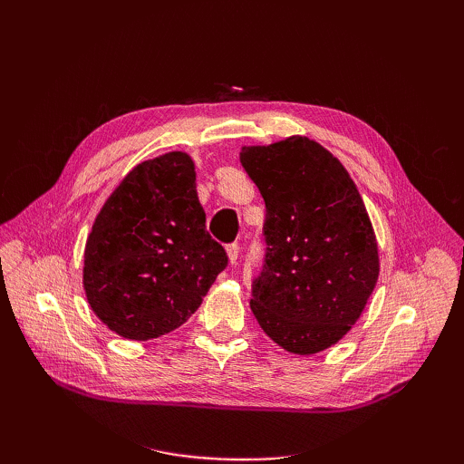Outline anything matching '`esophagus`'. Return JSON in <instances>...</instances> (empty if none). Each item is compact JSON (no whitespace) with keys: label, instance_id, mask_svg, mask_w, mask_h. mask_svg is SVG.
<instances>
[{"label":"esophagus","instance_id":"1","mask_svg":"<svg viewBox=\"0 0 464 464\" xmlns=\"http://www.w3.org/2000/svg\"><path fill=\"white\" fill-rule=\"evenodd\" d=\"M227 254H228V261H230V265H236V261H237V254H240V246H237V244H230V246H227Z\"/></svg>","mask_w":464,"mask_h":464}]
</instances>
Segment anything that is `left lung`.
Segmentation results:
<instances>
[{
    "mask_svg": "<svg viewBox=\"0 0 464 464\" xmlns=\"http://www.w3.org/2000/svg\"><path fill=\"white\" fill-rule=\"evenodd\" d=\"M240 162L266 208L251 312L278 346L317 354L350 331L377 283L366 205L341 160L307 137L242 147Z\"/></svg>",
    "mask_w": 464,
    "mask_h": 464,
    "instance_id": "8db88e82",
    "label": "left lung"
}]
</instances>
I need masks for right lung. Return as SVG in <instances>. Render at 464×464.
<instances>
[{"instance_id":"1","label":"right lung","mask_w":464,"mask_h":464,"mask_svg":"<svg viewBox=\"0 0 464 464\" xmlns=\"http://www.w3.org/2000/svg\"><path fill=\"white\" fill-rule=\"evenodd\" d=\"M227 265L205 230L193 160L174 150L111 191L85 246L82 286L110 331L149 341L184 325Z\"/></svg>"}]
</instances>
